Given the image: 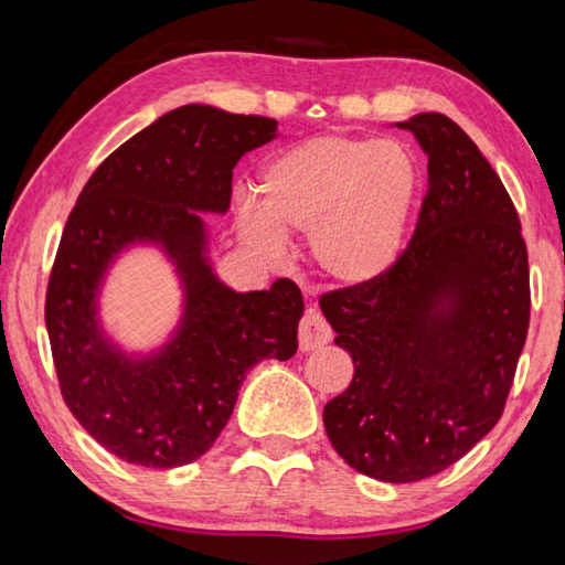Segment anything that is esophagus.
Wrapping results in <instances>:
<instances>
[{"instance_id":"1","label":"esophagus","mask_w":565,"mask_h":565,"mask_svg":"<svg viewBox=\"0 0 565 565\" xmlns=\"http://www.w3.org/2000/svg\"><path fill=\"white\" fill-rule=\"evenodd\" d=\"M331 341V327L317 311H306L299 323V349L317 351Z\"/></svg>"}]
</instances>
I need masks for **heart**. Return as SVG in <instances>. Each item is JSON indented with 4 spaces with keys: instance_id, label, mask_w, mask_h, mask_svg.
Instances as JSON below:
<instances>
[{
    "instance_id": "heart-1",
    "label": "heart",
    "mask_w": 565,
    "mask_h": 565,
    "mask_svg": "<svg viewBox=\"0 0 565 565\" xmlns=\"http://www.w3.org/2000/svg\"><path fill=\"white\" fill-rule=\"evenodd\" d=\"M420 167L394 139H303L259 169V202L242 199L236 232L266 264L309 236L317 271L341 289H363L394 269L418 202Z\"/></svg>"
}]
</instances>
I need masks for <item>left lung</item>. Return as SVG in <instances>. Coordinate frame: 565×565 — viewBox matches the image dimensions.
<instances>
[{
  "label": "left lung",
  "mask_w": 565,
  "mask_h": 565,
  "mask_svg": "<svg viewBox=\"0 0 565 565\" xmlns=\"http://www.w3.org/2000/svg\"><path fill=\"white\" fill-rule=\"evenodd\" d=\"M428 157V191L384 279L321 296L351 353L349 388L323 406L359 473L414 483L441 473L499 424L529 333V254L509 191L444 114L398 121Z\"/></svg>",
  "instance_id": "8db88e82"
}]
</instances>
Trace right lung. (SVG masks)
Segmentation results:
<instances>
[{
  "label": "right lung",
  "instance_id": "obj_1",
  "mask_svg": "<svg viewBox=\"0 0 565 565\" xmlns=\"http://www.w3.org/2000/svg\"><path fill=\"white\" fill-rule=\"evenodd\" d=\"M276 137V119L209 104L167 111L102 161L66 218L46 289V333L66 406L121 461H196L224 431L248 369L299 349V286H226L202 216L228 212L236 161ZM134 247L164 255L182 291L178 327L149 352L124 348L100 319L106 276Z\"/></svg>",
  "mask_w": 565,
  "mask_h": 565
}]
</instances>
